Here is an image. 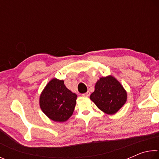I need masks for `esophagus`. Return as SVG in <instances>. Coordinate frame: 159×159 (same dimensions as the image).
<instances>
[{"mask_svg":"<svg viewBox=\"0 0 159 159\" xmlns=\"http://www.w3.org/2000/svg\"><path fill=\"white\" fill-rule=\"evenodd\" d=\"M90 95V93L89 91H88V92L82 94V95H83V97H89Z\"/></svg>","mask_w":159,"mask_h":159,"instance_id":"34e87169","label":"esophagus"}]
</instances>
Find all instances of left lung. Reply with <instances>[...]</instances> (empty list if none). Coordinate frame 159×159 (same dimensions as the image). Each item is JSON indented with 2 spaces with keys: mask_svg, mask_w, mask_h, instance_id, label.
<instances>
[{
  "mask_svg": "<svg viewBox=\"0 0 159 159\" xmlns=\"http://www.w3.org/2000/svg\"><path fill=\"white\" fill-rule=\"evenodd\" d=\"M90 99L107 114H114L123 106L127 93L121 84L111 76L100 78L96 83Z\"/></svg>",
  "mask_w": 159,
  "mask_h": 159,
  "instance_id": "1",
  "label": "left lung"
}]
</instances>
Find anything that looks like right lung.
Masks as SVG:
<instances>
[{
	"mask_svg": "<svg viewBox=\"0 0 159 159\" xmlns=\"http://www.w3.org/2000/svg\"><path fill=\"white\" fill-rule=\"evenodd\" d=\"M76 99L77 95L66 88L63 80L53 79L41 93L40 107L51 120L64 122L73 114Z\"/></svg>",
	"mask_w": 159,
	"mask_h": 159,
	"instance_id": "right-lung-1",
	"label": "right lung"
}]
</instances>
